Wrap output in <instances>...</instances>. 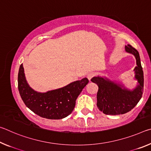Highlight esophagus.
<instances>
[{"label": "esophagus", "mask_w": 151, "mask_h": 151, "mask_svg": "<svg viewBox=\"0 0 151 151\" xmlns=\"http://www.w3.org/2000/svg\"><path fill=\"white\" fill-rule=\"evenodd\" d=\"M94 76V74L93 73H88L87 75H86V77H87V78L89 81H91V79L93 78Z\"/></svg>", "instance_id": "esophagus-1"}]
</instances>
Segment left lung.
I'll return each mask as SVG.
<instances>
[{
	"label": "left lung",
	"instance_id": "1",
	"mask_svg": "<svg viewBox=\"0 0 151 151\" xmlns=\"http://www.w3.org/2000/svg\"><path fill=\"white\" fill-rule=\"evenodd\" d=\"M125 50L133 55L136 58L137 66L134 69V78L138 82L136 88L132 91L129 90L123 85L101 76H94L91 79V81L99 86L96 96L97 107L108 115H119L131 111L139 103L142 95L144 75L139 53L130 45L125 46Z\"/></svg>",
	"mask_w": 151,
	"mask_h": 151
}]
</instances>
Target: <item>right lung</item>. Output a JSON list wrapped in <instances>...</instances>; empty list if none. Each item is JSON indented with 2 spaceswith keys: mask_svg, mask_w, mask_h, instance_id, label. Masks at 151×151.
I'll return each instance as SVG.
<instances>
[{
  "mask_svg": "<svg viewBox=\"0 0 151 151\" xmlns=\"http://www.w3.org/2000/svg\"><path fill=\"white\" fill-rule=\"evenodd\" d=\"M88 83V78H84L63 88L39 93L28 85L22 64L18 75V88L25 105L37 115L48 119H62L69 115L75 109L76 99Z\"/></svg>",
  "mask_w": 151,
  "mask_h": 151,
  "instance_id": "1",
  "label": "right lung"
}]
</instances>
